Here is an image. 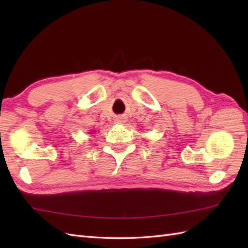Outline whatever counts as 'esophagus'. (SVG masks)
I'll return each instance as SVG.
<instances>
[{
    "label": "esophagus",
    "mask_w": 248,
    "mask_h": 248,
    "mask_svg": "<svg viewBox=\"0 0 248 248\" xmlns=\"http://www.w3.org/2000/svg\"><path fill=\"white\" fill-rule=\"evenodd\" d=\"M119 121H124V119L123 118H120V120Z\"/></svg>",
    "instance_id": "34e87169"
}]
</instances>
